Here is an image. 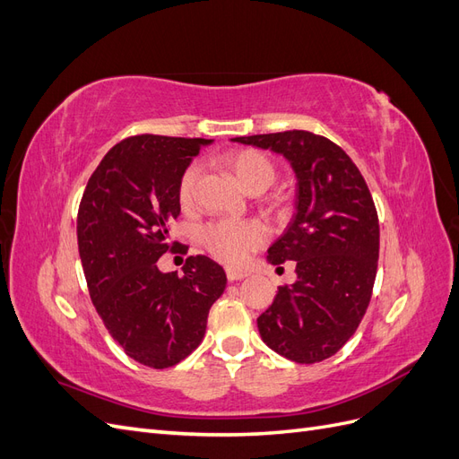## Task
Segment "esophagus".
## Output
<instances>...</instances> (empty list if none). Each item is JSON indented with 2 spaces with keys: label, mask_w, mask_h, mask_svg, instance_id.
<instances>
[{
  "label": "esophagus",
  "mask_w": 459,
  "mask_h": 459,
  "mask_svg": "<svg viewBox=\"0 0 459 459\" xmlns=\"http://www.w3.org/2000/svg\"><path fill=\"white\" fill-rule=\"evenodd\" d=\"M248 275V272L245 270H235V268H228L226 270V277L230 281H239V280H245V277Z\"/></svg>",
  "instance_id": "obj_1"
}]
</instances>
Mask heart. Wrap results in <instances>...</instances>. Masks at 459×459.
<instances>
[{
    "mask_svg": "<svg viewBox=\"0 0 459 459\" xmlns=\"http://www.w3.org/2000/svg\"><path fill=\"white\" fill-rule=\"evenodd\" d=\"M228 169L239 179V184L251 193L266 191L275 179L273 162L255 149L233 151L224 159ZM201 166L189 164L178 182V199L184 208L193 206L197 197ZM268 231L256 220H218L201 230L204 248L216 260L228 266H239L253 251L264 245Z\"/></svg>",
    "mask_w": 459,
    "mask_h": 459,
    "instance_id": "1",
    "label": "heart"
}]
</instances>
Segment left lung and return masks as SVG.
Returning a JSON list of instances; mask_svg holds the SVG:
<instances>
[{"label": "left lung", "mask_w": 459, "mask_h": 459, "mask_svg": "<svg viewBox=\"0 0 459 459\" xmlns=\"http://www.w3.org/2000/svg\"><path fill=\"white\" fill-rule=\"evenodd\" d=\"M272 149L297 174V212L268 248L273 266L295 260L297 281L277 287L256 322L262 341L297 364L337 354L368 310L377 273L379 218L364 176L331 140L307 130L233 137Z\"/></svg>", "instance_id": "obj_1"}]
</instances>
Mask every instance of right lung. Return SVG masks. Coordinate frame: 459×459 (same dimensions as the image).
<instances>
[{"mask_svg": "<svg viewBox=\"0 0 459 459\" xmlns=\"http://www.w3.org/2000/svg\"><path fill=\"white\" fill-rule=\"evenodd\" d=\"M208 143L126 137L97 166L78 208V251L93 307L122 351L152 369L172 368L197 349L228 281L224 268L203 255L189 256L182 275L157 268L176 247L169 221L179 216V178Z\"/></svg>", "mask_w": 459, "mask_h": 459, "instance_id": "right-lung-1", "label": "right lung"}]
</instances>
